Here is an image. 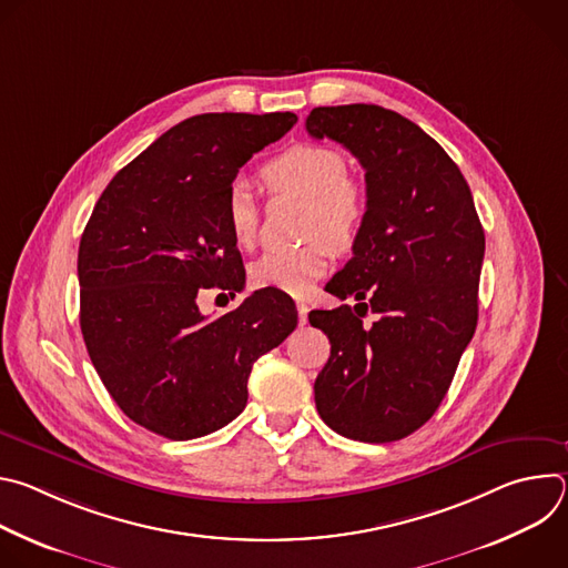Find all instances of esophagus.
Here are the masks:
<instances>
[{"label": "esophagus", "mask_w": 568, "mask_h": 568, "mask_svg": "<svg viewBox=\"0 0 568 568\" xmlns=\"http://www.w3.org/2000/svg\"><path fill=\"white\" fill-rule=\"evenodd\" d=\"M296 310H298V321H301V323H305V321H307V312H310L307 303H303V301H296Z\"/></svg>", "instance_id": "1"}]
</instances>
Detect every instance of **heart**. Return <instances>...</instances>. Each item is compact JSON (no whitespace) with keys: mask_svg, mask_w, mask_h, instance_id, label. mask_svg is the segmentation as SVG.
<instances>
[{"mask_svg":"<svg viewBox=\"0 0 568 568\" xmlns=\"http://www.w3.org/2000/svg\"><path fill=\"white\" fill-rule=\"evenodd\" d=\"M276 191H290L310 200L305 213V231L312 237L301 247H276L256 258L250 278L256 287H272L285 294L303 296L326 274L331 263V245L351 247L366 217V197L362 189L348 180L346 156L328 145L301 143L274 156L263 171ZM226 229L237 247L247 250L258 235V202L250 182L231 184L224 202ZM323 234L327 236L322 237Z\"/></svg>","mask_w":568,"mask_h":568,"instance_id":"obj_1","label":"heart"}]
</instances>
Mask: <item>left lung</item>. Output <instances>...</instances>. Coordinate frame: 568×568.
<instances>
[{
    "instance_id": "8db88e82",
    "label": "left lung",
    "mask_w": 568,
    "mask_h": 568,
    "mask_svg": "<svg viewBox=\"0 0 568 568\" xmlns=\"http://www.w3.org/2000/svg\"><path fill=\"white\" fill-rule=\"evenodd\" d=\"M305 130L342 143L366 171L353 258L326 285L357 305L307 314L331 339L316 412L346 438L399 440L436 414L476 331L483 226L458 166L402 114L366 103L314 108Z\"/></svg>"
}]
</instances>
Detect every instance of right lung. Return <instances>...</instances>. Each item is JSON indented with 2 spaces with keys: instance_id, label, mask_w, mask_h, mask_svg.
I'll use <instances>...</instances> for the list:
<instances>
[{
  "instance_id": "right-lung-1",
  "label": "right lung",
  "mask_w": 568,
  "mask_h": 568,
  "mask_svg": "<svg viewBox=\"0 0 568 568\" xmlns=\"http://www.w3.org/2000/svg\"><path fill=\"white\" fill-rule=\"evenodd\" d=\"M296 114H200L161 134L99 197L78 247L80 331L119 409L171 440L222 429L247 404L254 362L296 328L294 301L258 290L209 318L206 290L240 292L226 193Z\"/></svg>"
}]
</instances>
